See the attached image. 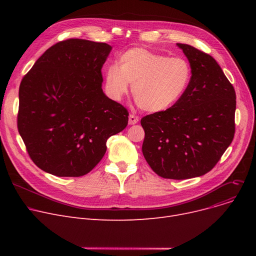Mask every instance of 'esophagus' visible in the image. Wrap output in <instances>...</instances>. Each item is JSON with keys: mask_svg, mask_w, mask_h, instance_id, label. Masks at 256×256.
Returning a JSON list of instances; mask_svg holds the SVG:
<instances>
[{"mask_svg": "<svg viewBox=\"0 0 256 256\" xmlns=\"http://www.w3.org/2000/svg\"><path fill=\"white\" fill-rule=\"evenodd\" d=\"M138 121H139V117L138 116L134 115V114H130L128 116V124H138Z\"/></svg>", "mask_w": 256, "mask_h": 256, "instance_id": "esophagus-1", "label": "esophagus"}]
</instances>
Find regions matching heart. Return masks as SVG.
<instances>
[{
	"mask_svg": "<svg viewBox=\"0 0 256 256\" xmlns=\"http://www.w3.org/2000/svg\"><path fill=\"white\" fill-rule=\"evenodd\" d=\"M104 89L114 100H121L132 84V96L142 110L160 113L176 106L186 94L192 67L182 57H168L144 48L121 54L118 64L104 70Z\"/></svg>",
	"mask_w": 256,
	"mask_h": 256,
	"instance_id": "b5f03b06",
	"label": "heart"
}]
</instances>
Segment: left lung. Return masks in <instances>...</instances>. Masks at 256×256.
<instances>
[{
    "label": "left lung",
    "mask_w": 256,
    "mask_h": 256,
    "mask_svg": "<svg viewBox=\"0 0 256 256\" xmlns=\"http://www.w3.org/2000/svg\"><path fill=\"white\" fill-rule=\"evenodd\" d=\"M192 67L184 98L169 110L141 119L142 152L164 178L204 176L216 165L234 136L236 91L212 56L176 44Z\"/></svg>",
    "instance_id": "left-lung-1"
}]
</instances>
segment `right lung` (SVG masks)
I'll return each instance as SVG.
<instances>
[{
	"label": "right lung",
	"mask_w": 256,
	"mask_h": 256,
	"mask_svg": "<svg viewBox=\"0 0 256 256\" xmlns=\"http://www.w3.org/2000/svg\"><path fill=\"white\" fill-rule=\"evenodd\" d=\"M112 46L67 39L48 48L20 82L18 128L37 167L83 176L128 126V112L102 91V67Z\"/></svg>",
	"instance_id": "right-lung-1"
}]
</instances>
